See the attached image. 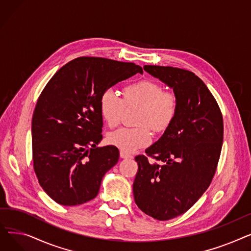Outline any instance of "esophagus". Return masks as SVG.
<instances>
[{
	"mask_svg": "<svg viewBox=\"0 0 251 251\" xmlns=\"http://www.w3.org/2000/svg\"><path fill=\"white\" fill-rule=\"evenodd\" d=\"M120 156L122 157V159H129V157H132V155L125 152V151H120Z\"/></svg>",
	"mask_w": 251,
	"mask_h": 251,
	"instance_id": "34e87169",
	"label": "esophagus"
}]
</instances>
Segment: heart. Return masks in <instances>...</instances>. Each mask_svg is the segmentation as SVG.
I'll use <instances>...</instances> for the list:
<instances>
[{"instance_id":"1","label":"heart","mask_w":251,"mask_h":251,"mask_svg":"<svg viewBox=\"0 0 251 251\" xmlns=\"http://www.w3.org/2000/svg\"><path fill=\"white\" fill-rule=\"evenodd\" d=\"M136 105L137 128H121L108 135V142L125 152H134L147 147L151 140L149 127L162 132L175 119L178 99L173 91L163 90V86L152 80H140L123 88V99L113 89L105 90L100 100L101 117L110 127L121 122L125 107Z\"/></svg>"}]
</instances>
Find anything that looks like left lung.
<instances>
[{
	"instance_id": "left-lung-1",
	"label": "left lung",
	"mask_w": 251,
	"mask_h": 251,
	"mask_svg": "<svg viewBox=\"0 0 251 251\" xmlns=\"http://www.w3.org/2000/svg\"><path fill=\"white\" fill-rule=\"evenodd\" d=\"M143 69L173 88L178 99L173 122L146 150L148 156H135L134 201L144 214L167 221L186 213L212 182L223 146V116L214 96L193 72L152 65ZM149 157L162 165L150 162Z\"/></svg>"
}]
</instances>
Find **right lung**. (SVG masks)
Segmentation results:
<instances>
[{"instance_id":"right-lung-1","label":"right lung","mask_w":251,"mask_h":251,"mask_svg":"<svg viewBox=\"0 0 251 251\" xmlns=\"http://www.w3.org/2000/svg\"><path fill=\"white\" fill-rule=\"evenodd\" d=\"M142 73L134 63L76 58L56 72L39 96L32 116V160L45 192L62 205H78L98 195L101 179L119 160L102 139L100 100L103 92Z\"/></svg>"}]
</instances>
